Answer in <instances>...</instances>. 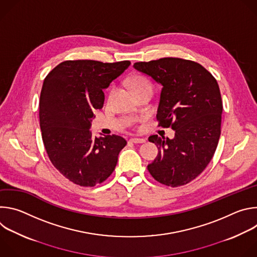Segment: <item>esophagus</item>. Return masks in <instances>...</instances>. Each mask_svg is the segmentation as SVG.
<instances>
[{"instance_id":"obj_1","label":"esophagus","mask_w":257,"mask_h":257,"mask_svg":"<svg viewBox=\"0 0 257 257\" xmlns=\"http://www.w3.org/2000/svg\"><path fill=\"white\" fill-rule=\"evenodd\" d=\"M129 142H132V143H143V142H145V140L143 138H131L129 140Z\"/></svg>"}]
</instances>
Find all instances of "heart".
I'll return each mask as SVG.
<instances>
[{"mask_svg":"<svg viewBox=\"0 0 257 257\" xmlns=\"http://www.w3.org/2000/svg\"><path fill=\"white\" fill-rule=\"evenodd\" d=\"M130 86H131V88L133 89L134 92H136L138 90H141V89H144V88H152L149 81L144 79L143 77H140V76L133 77L130 81Z\"/></svg>","mask_w":257,"mask_h":257,"instance_id":"heart-1","label":"heart"}]
</instances>
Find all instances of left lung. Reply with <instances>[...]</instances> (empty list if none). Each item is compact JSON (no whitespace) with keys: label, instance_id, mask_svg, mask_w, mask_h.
I'll return each mask as SVG.
<instances>
[{"label":"left lung","instance_id":"obj_1","mask_svg":"<svg viewBox=\"0 0 257 257\" xmlns=\"http://www.w3.org/2000/svg\"><path fill=\"white\" fill-rule=\"evenodd\" d=\"M133 66L162 84L157 120L159 126L175 130L173 139L149 138L159 155L148 170L163 185H186L203 172L216 150L223 112L218 84L190 60L162 58Z\"/></svg>","mask_w":257,"mask_h":257}]
</instances>
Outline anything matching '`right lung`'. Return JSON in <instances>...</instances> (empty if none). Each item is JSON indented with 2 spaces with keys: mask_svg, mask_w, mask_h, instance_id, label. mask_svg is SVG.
<instances>
[{
  "mask_svg": "<svg viewBox=\"0 0 257 257\" xmlns=\"http://www.w3.org/2000/svg\"><path fill=\"white\" fill-rule=\"evenodd\" d=\"M130 61L102 63L69 60L45 78L40 98V125L54 167L69 181L93 187L114 172L127 141L118 135L93 137V112L101 108L102 89L129 67Z\"/></svg>",
  "mask_w": 257,
  "mask_h": 257,
  "instance_id": "right-lung-1",
  "label": "right lung"
}]
</instances>
